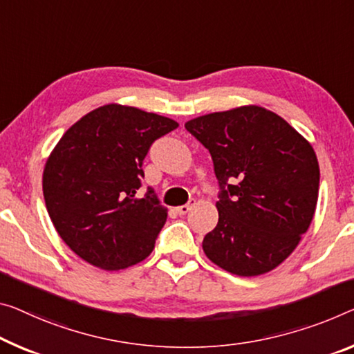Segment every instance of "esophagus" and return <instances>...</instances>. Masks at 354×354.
Masks as SVG:
<instances>
[{"mask_svg": "<svg viewBox=\"0 0 354 354\" xmlns=\"http://www.w3.org/2000/svg\"><path fill=\"white\" fill-rule=\"evenodd\" d=\"M189 210H192V204H185V205H180V207L176 209L178 215H187Z\"/></svg>", "mask_w": 354, "mask_h": 354, "instance_id": "obj_1", "label": "esophagus"}]
</instances>
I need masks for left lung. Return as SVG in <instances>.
Masks as SVG:
<instances>
[{
	"instance_id": "obj_1",
	"label": "left lung",
	"mask_w": 354,
	"mask_h": 354,
	"mask_svg": "<svg viewBox=\"0 0 354 354\" xmlns=\"http://www.w3.org/2000/svg\"><path fill=\"white\" fill-rule=\"evenodd\" d=\"M210 151L220 185L218 223L203 248L231 274H266L295 252L318 201L317 155L290 123L259 106L185 123Z\"/></svg>"
}]
</instances>
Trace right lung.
<instances>
[{
	"label": "right lung",
	"instance_id": "add662e5",
	"mask_svg": "<svg viewBox=\"0 0 354 354\" xmlns=\"http://www.w3.org/2000/svg\"><path fill=\"white\" fill-rule=\"evenodd\" d=\"M177 122L138 107L107 104L75 122L42 176L48 216L64 243L104 270L129 268L153 252L167 209L153 188L142 198V162Z\"/></svg>",
	"mask_w": 354,
	"mask_h": 354
}]
</instances>
